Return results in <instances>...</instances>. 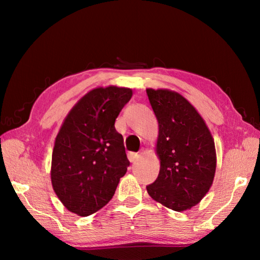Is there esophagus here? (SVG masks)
I'll return each instance as SVG.
<instances>
[{
  "mask_svg": "<svg viewBox=\"0 0 260 260\" xmlns=\"http://www.w3.org/2000/svg\"><path fill=\"white\" fill-rule=\"evenodd\" d=\"M138 158H139L138 153H135V152H129L128 153V159H129L131 162H135Z\"/></svg>",
  "mask_w": 260,
  "mask_h": 260,
  "instance_id": "34e87169",
  "label": "esophagus"
}]
</instances>
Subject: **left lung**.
<instances>
[{"instance_id": "1", "label": "left lung", "mask_w": 260, "mask_h": 260, "mask_svg": "<svg viewBox=\"0 0 260 260\" xmlns=\"http://www.w3.org/2000/svg\"><path fill=\"white\" fill-rule=\"evenodd\" d=\"M158 121L156 153L160 170L147 186L152 200L171 210L186 211L199 204L213 183L217 155L203 118L177 91L148 88Z\"/></svg>"}]
</instances>
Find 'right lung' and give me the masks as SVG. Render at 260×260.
<instances>
[{
	"label": "right lung",
	"mask_w": 260,
	"mask_h": 260,
	"mask_svg": "<svg viewBox=\"0 0 260 260\" xmlns=\"http://www.w3.org/2000/svg\"><path fill=\"white\" fill-rule=\"evenodd\" d=\"M131 88L99 87L71 109L56 136L51 184L69 211L87 217L109 203L127 172L124 139L114 128Z\"/></svg>",
	"instance_id": "add662e5"
}]
</instances>
